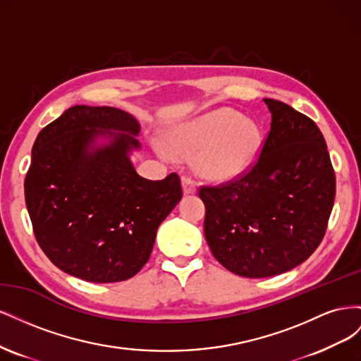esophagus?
<instances>
[{
    "label": "esophagus",
    "instance_id": "esophagus-1",
    "mask_svg": "<svg viewBox=\"0 0 361 361\" xmlns=\"http://www.w3.org/2000/svg\"><path fill=\"white\" fill-rule=\"evenodd\" d=\"M182 187H183V194H194L195 190H197V185H195V180L191 176H183L182 178Z\"/></svg>",
    "mask_w": 361,
    "mask_h": 361
}]
</instances>
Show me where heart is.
I'll return each instance as SVG.
<instances>
[{"label":"heart","instance_id":"obj_1","mask_svg":"<svg viewBox=\"0 0 361 361\" xmlns=\"http://www.w3.org/2000/svg\"><path fill=\"white\" fill-rule=\"evenodd\" d=\"M260 146L257 126L228 108L187 120L166 134V147L171 155H197L195 170L216 182L241 176L257 159Z\"/></svg>","mask_w":361,"mask_h":361}]
</instances>
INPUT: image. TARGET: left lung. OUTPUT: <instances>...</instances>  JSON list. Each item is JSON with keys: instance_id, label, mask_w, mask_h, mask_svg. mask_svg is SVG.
Listing matches in <instances>:
<instances>
[{"instance_id": "obj_1", "label": "left lung", "mask_w": 361, "mask_h": 361, "mask_svg": "<svg viewBox=\"0 0 361 361\" xmlns=\"http://www.w3.org/2000/svg\"><path fill=\"white\" fill-rule=\"evenodd\" d=\"M264 102L271 129L257 161L241 178L199 191L214 257L248 279L277 276L307 260L325 235L336 195L319 128L285 102Z\"/></svg>"}]
</instances>
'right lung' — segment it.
Here are the masks:
<instances>
[{"label":"right lung","mask_w":361,"mask_h":361,"mask_svg":"<svg viewBox=\"0 0 361 361\" xmlns=\"http://www.w3.org/2000/svg\"><path fill=\"white\" fill-rule=\"evenodd\" d=\"M138 133L129 113L87 105L69 108L39 133L25 203L43 253L66 274L93 283L134 277L182 199L176 173L149 180L135 171L129 152L140 149ZM99 136L111 141L96 147Z\"/></svg>","instance_id":"right-lung-1"}]
</instances>
